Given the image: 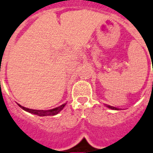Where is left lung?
Listing matches in <instances>:
<instances>
[{
  "label": "left lung",
  "mask_w": 153,
  "mask_h": 153,
  "mask_svg": "<svg viewBox=\"0 0 153 153\" xmlns=\"http://www.w3.org/2000/svg\"><path fill=\"white\" fill-rule=\"evenodd\" d=\"M108 108H111V109H114V110H118V108H116V107H114V106H110V105H106Z\"/></svg>",
  "instance_id": "obj_1"
}]
</instances>
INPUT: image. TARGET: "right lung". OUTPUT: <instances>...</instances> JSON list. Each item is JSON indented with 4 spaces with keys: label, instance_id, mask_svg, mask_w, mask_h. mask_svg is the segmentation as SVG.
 <instances>
[{
    "label": "right lung",
    "instance_id": "1",
    "mask_svg": "<svg viewBox=\"0 0 153 153\" xmlns=\"http://www.w3.org/2000/svg\"><path fill=\"white\" fill-rule=\"evenodd\" d=\"M66 103L63 104V105H60L59 107H56V108H54L53 109H48V110H37V109H31V108H25L23 106H21L20 105H19L21 108L25 110V111L28 112V113H30V114H36V115H38V116H40V117H45V116H54L57 114L59 112H61L63 109V108L65 107Z\"/></svg>",
    "mask_w": 153,
    "mask_h": 153
}]
</instances>
